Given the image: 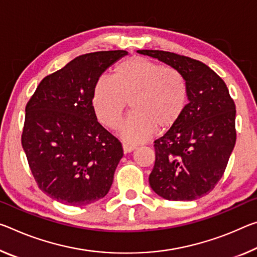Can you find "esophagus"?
Segmentation results:
<instances>
[{"label":"esophagus","instance_id":"obj_1","mask_svg":"<svg viewBox=\"0 0 257 257\" xmlns=\"http://www.w3.org/2000/svg\"><path fill=\"white\" fill-rule=\"evenodd\" d=\"M122 149H123V152L124 153H130L133 152L134 150H135L136 148L134 145H129V144H123L122 145Z\"/></svg>","mask_w":257,"mask_h":257}]
</instances>
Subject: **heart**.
<instances>
[{
	"label": "heart",
	"mask_w": 257,
	"mask_h": 257,
	"mask_svg": "<svg viewBox=\"0 0 257 257\" xmlns=\"http://www.w3.org/2000/svg\"><path fill=\"white\" fill-rule=\"evenodd\" d=\"M187 100L184 76L145 57H132L117 64L113 79L100 76L92 92L97 119L109 129L119 127L130 101L133 114L120 130L128 144L142 143L157 132L164 134L174 128L185 112Z\"/></svg>",
	"instance_id": "1"
}]
</instances>
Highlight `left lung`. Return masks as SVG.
Listing matches in <instances>:
<instances>
[{
  "label": "left lung",
  "instance_id": "obj_1",
  "mask_svg": "<svg viewBox=\"0 0 257 257\" xmlns=\"http://www.w3.org/2000/svg\"><path fill=\"white\" fill-rule=\"evenodd\" d=\"M180 72L189 103L180 122L154 141L156 162L149 182L167 200L203 197L221 180L233 151L235 105L224 81L199 60L162 50H138Z\"/></svg>",
  "mask_w": 257,
  "mask_h": 257
}]
</instances>
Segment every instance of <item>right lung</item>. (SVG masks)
I'll return each mask as SVG.
<instances>
[{
  "label": "right lung",
  "instance_id": "add662e5",
  "mask_svg": "<svg viewBox=\"0 0 257 257\" xmlns=\"http://www.w3.org/2000/svg\"><path fill=\"white\" fill-rule=\"evenodd\" d=\"M128 52L79 56L41 81L26 105L22 145L44 193L68 206L104 198L123 156L122 145L92 106L96 81Z\"/></svg>",
  "mask_w": 257,
  "mask_h": 257
}]
</instances>
